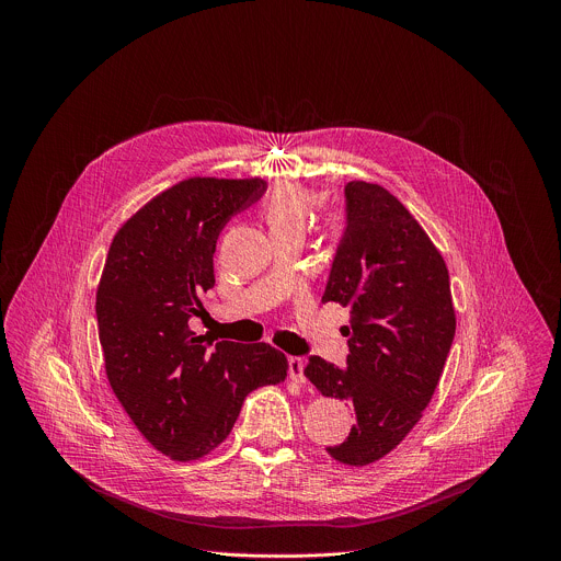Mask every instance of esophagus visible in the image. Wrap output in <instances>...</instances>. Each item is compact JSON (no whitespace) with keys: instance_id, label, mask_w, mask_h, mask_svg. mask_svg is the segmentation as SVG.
Returning <instances> with one entry per match:
<instances>
[{"instance_id":"esophagus-1","label":"esophagus","mask_w":561,"mask_h":561,"mask_svg":"<svg viewBox=\"0 0 561 561\" xmlns=\"http://www.w3.org/2000/svg\"><path fill=\"white\" fill-rule=\"evenodd\" d=\"M304 366L306 362L301 357H288V375L293 381L297 383H306V377H304Z\"/></svg>"}]
</instances>
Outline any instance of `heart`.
I'll use <instances>...</instances> for the list:
<instances>
[{"mask_svg":"<svg viewBox=\"0 0 561 561\" xmlns=\"http://www.w3.org/2000/svg\"><path fill=\"white\" fill-rule=\"evenodd\" d=\"M314 195L297 182H277L262 202V215L273 232L304 226Z\"/></svg>","mask_w":561,"mask_h":561,"instance_id":"b5f03b06","label":"heart"}]
</instances>
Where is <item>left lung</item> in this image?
<instances>
[{"instance_id":"1","label":"left lung","mask_w":561,"mask_h":561,"mask_svg":"<svg viewBox=\"0 0 561 561\" xmlns=\"http://www.w3.org/2000/svg\"><path fill=\"white\" fill-rule=\"evenodd\" d=\"M346 215L322 301L351 306L348 368L310 357L304 375L355 411L348 437L327 453L346 466H368L422 420L457 319L446 262L402 202L355 180L346 184Z\"/></svg>"}]
</instances>
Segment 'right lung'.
Here are the masks:
<instances>
[{"label":"right lung","instance_id":"1","mask_svg":"<svg viewBox=\"0 0 561 561\" xmlns=\"http://www.w3.org/2000/svg\"><path fill=\"white\" fill-rule=\"evenodd\" d=\"M266 191L260 178H188L154 195L115 232L98 286L108 383L146 442L175 461L215 450L249 392L286 379L271 344L217 342L188 329L215 286L221 228Z\"/></svg>","mask_w":561,"mask_h":561}]
</instances>
